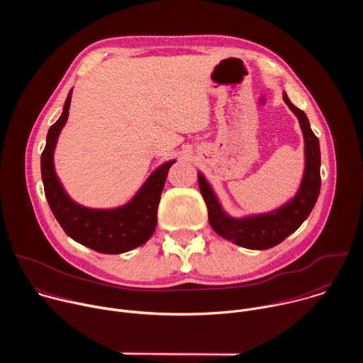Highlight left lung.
I'll return each instance as SVG.
<instances>
[{
  "mask_svg": "<svg viewBox=\"0 0 363 363\" xmlns=\"http://www.w3.org/2000/svg\"><path fill=\"white\" fill-rule=\"evenodd\" d=\"M284 101L298 118L306 143V169L297 195L274 213L235 220L224 214L211 186L198 174V185L208 208V221L223 238L250 250H267L280 244L294 233L312 213L320 192V146L319 139L310 129L303 111L296 108L284 93Z\"/></svg>",
  "mask_w": 363,
  "mask_h": 363,
  "instance_id": "1",
  "label": "left lung"
}]
</instances>
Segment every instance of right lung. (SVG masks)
<instances>
[{
	"label": "right lung",
	"instance_id": "add662e5",
	"mask_svg": "<svg viewBox=\"0 0 363 363\" xmlns=\"http://www.w3.org/2000/svg\"><path fill=\"white\" fill-rule=\"evenodd\" d=\"M72 90L59 121L47 133L45 147L41 153V178L50 210L65 233L74 241L103 254H121L145 244L157 228L158 205L175 161L164 164L155 171L135 198L116 210H89L73 202L63 191L53 165V152L59 133L69 118Z\"/></svg>",
	"mask_w": 363,
	"mask_h": 363
}]
</instances>
